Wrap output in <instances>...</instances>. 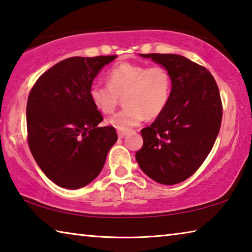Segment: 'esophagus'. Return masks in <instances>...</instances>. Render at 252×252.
Wrapping results in <instances>:
<instances>
[{"instance_id": "esophagus-1", "label": "esophagus", "mask_w": 252, "mask_h": 252, "mask_svg": "<svg viewBox=\"0 0 252 252\" xmlns=\"http://www.w3.org/2000/svg\"><path fill=\"white\" fill-rule=\"evenodd\" d=\"M125 135H126V132H123V131H118V137H119V139L125 138Z\"/></svg>"}]
</instances>
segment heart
Segmentation results:
<instances>
[{
  "label": "heart",
  "instance_id": "b5f03b06",
  "mask_svg": "<svg viewBox=\"0 0 252 252\" xmlns=\"http://www.w3.org/2000/svg\"><path fill=\"white\" fill-rule=\"evenodd\" d=\"M106 77L107 84H91L89 96L103 114H111L123 96L126 106L107 121L119 131L126 132L139 126L146 115L157 118L168 104L173 81L163 67L121 63L112 67Z\"/></svg>",
  "mask_w": 252,
  "mask_h": 252
}]
</instances>
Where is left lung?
Listing matches in <instances>:
<instances>
[{
	"instance_id": "1",
	"label": "left lung",
	"mask_w": 252,
	"mask_h": 252,
	"mask_svg": "<svg viewBox=\"0 0 252 252\" xmlns=\"http://www.w3.org/2000/svg\"><path fill=\"white\" fill-rule=\"evenodd\" d=\"M169 71L173 81L168 104L149 126L135 154L143 173L163 185L182 183L209 156L222 121V102L212 74L184 56L147 54Z\"/></svg>"
}]
</instances>
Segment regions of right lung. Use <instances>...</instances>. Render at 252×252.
<instances>
[{
    "mask_svg": "<svg viewBox=\"0 0 252 252\" xmlns=\"http://www.w3.org/2000/svg\"><path fill=\"white\" fill-rule=\"evenodd\" d=\"M115 58H67L40 76L30 91V151L46 176L63 189H81L96 178L118 140L113 126H97L103 117L89 96L98 71Z\"/></svg>",
    "mask_w": 252,
    "mask_h": 252,
    "instance_id": "add662e5",
    "label": "right lung"
}]
</instances>
